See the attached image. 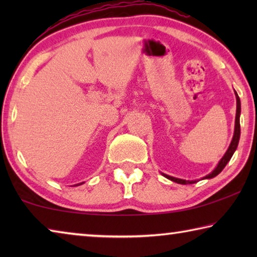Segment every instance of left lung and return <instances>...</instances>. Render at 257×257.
<instances>
[{"label":"left lung","instance_id":"1","mask_svg":"<svg viewBox=\"0 0 257 257\" xmlns=\"http://www.w3.org/2000/svg\"><path fill=\"white\" fill-rule=\"evenodd\" d=\"M234 95H236V101H237V110H236V120H234V132H233V137H232V141L230 143V145L228 147L227 152H225L224 155L222 156V159L220 160V162L217 163V165L215 167L214 170H213L211 173H208L207 176L203 177L202 179H212V178L216 177L219 173L223 170L225 165L230 161V159L232 158V155L234 153V151L237 150V146H238V143H239V138H240V121H239V118H240V98H239L238 94L236 90H234ZM162 175L168 178L169 180H171L173 182H177V184H181V185H187V184H195V182H197L196 180H185V179H179V178H175V177H171V176H168V175Z\"/></svg>","mask_w":257,"mask_h":257}]
</instances>
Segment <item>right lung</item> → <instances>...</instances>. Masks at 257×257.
Masks as SVG:
<instances>
[{
    "label": "right lung",
    "instance_id": "right-lung-1",
    "mask_svg": "<svg viewBox=\"0 0 257 257\" xmlns=\"http://www.w3.org/2000/svg\"><path fill=\"white\" fill-rule=\"evenodd\" d=\"M81 184H84V182H80V184H78V185H75V186H79V185H81Z\"/></svg>",
    "mask_w": 257,
    "mask_h": 257
}]
</instances>
